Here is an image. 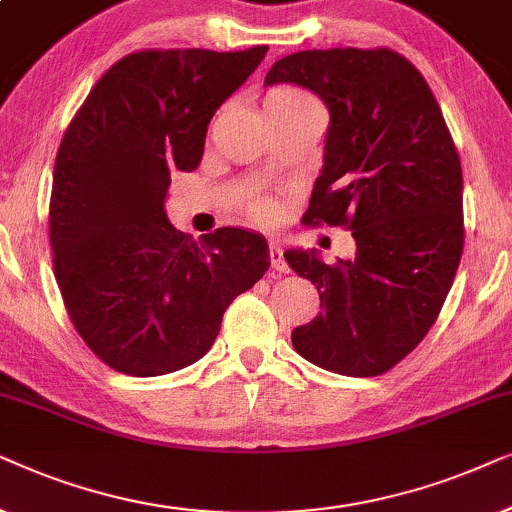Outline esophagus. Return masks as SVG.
<instances>
[{
    "instance_id": "obj_1",
    "label": "esophagus",
    "mask_w": 512,
    "mask_h": 512,
    "mask_svg": "<svg viewBox=\"0 0 512 512\" xmlns=\"http://www.w3.org/2000/svg\"><path fill=\"white\" fill-rule=\"evenodd\" d=\"M269 257H271V269L278 271V274H285V271H290L288 262H285V257H283L281 245H278V243L269 245Z\"/></svg>"
}]
</instances>
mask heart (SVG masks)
I'll return each mask as SVG.
<instances>
[{
	"label": "heart",
	"instance_id": "1",
	"mask_svg": "<svg viewBox=\"0 0 512 512\" xmlns=\"http://www.w3.org/2000/svg\"><path fill=\"white\" fill-rule=\"evenodd\" d=\"M311 107L320 109L318 100L313 98L311 93H306L304 88H297V86H276L271 88L267 98H264V109H267V112H297V109H311ZM245 210H248L252 220L264 222L274 215V203L260 196V199H252Z\"/></svg>",
	"mask_w": 512,
	"mask_h": 512
}]
</instances>
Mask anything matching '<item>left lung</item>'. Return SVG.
<instances>
[{"label":"left lung","mask_w":512,"mask_h":512,"mask_svg":"<svg viewBox=\"0 0 512 512\" xmlns=\"http://www.w3.org/2000/svg\"><path fill=\"white\" fill-rule=\"evenodd\" d=\"M292 81L330 109L325 166L302 217L342 227L356 260L285 252L320 290L292 330L299 356L346 377H377L417 349L445 304L463 252V175L426 79L386 46L290 53L264 84Z\"/></svg>","instance_id":"obj_1"}]
</instances>
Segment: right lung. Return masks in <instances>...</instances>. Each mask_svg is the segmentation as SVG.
Returning a JSON list of instances; mask_svg holds the SVG:
<instances>
[{
    "label": "right lung",
    "instance_id": "1",
    "mask_svg": "<svg viewBox=\"0 0 512 512\" xmlns=\"http://www.w3.org/2000/svg\"><path fill=\"white\" fill-rule=\"evenodd\" d=\"M269 46L145 49L117 60L60 140L49 203L67 316L112 370L159 377L213 346L227 306L269 269L260 234L194 241L168 222L170 173L194 170L217 107Z\"/></svg>",
    "mask_w": 512,
    "mask_h": 512
}]
</instances>
